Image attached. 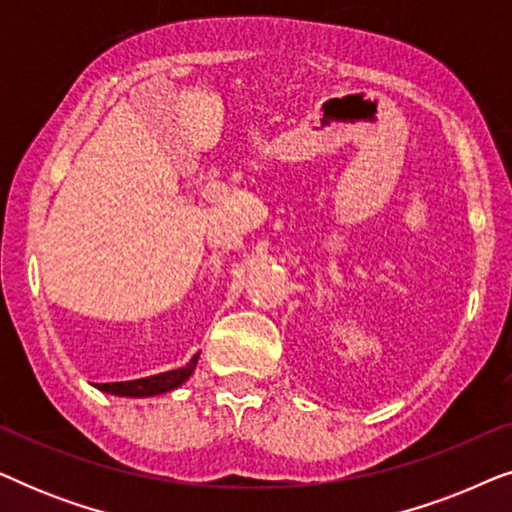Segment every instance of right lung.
Wrapping results in <instances>:
<instances>
[{"label": "right lung", "instance_id": "right-lung-1", "mask_svg": "<svg viewBox=\"0 0 512 512\" xmlns=\"http://www.w3.org/2000/svg\"><path fill=\"white\" fill-rule=\"evenodd\" d=\"M200 354H195L184 368L167 370V373H158L151 377H142V380H130V382H107V384H95L100 391L114 396H130V398H146V396H158L167 394V391L177 389L184 384L188 377L193 375L195 366H198Z\"/></svg>", "mask_w": 512, "mask_h": 512}]
</instances>
